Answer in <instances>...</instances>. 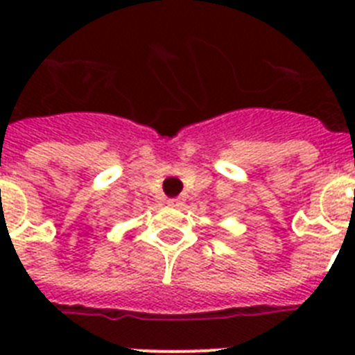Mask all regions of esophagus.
I'll list each match as a JSON object with an SVG mask.
<instances>
[{"instance_id":"1","label":"esophagus","mask_w":355,"mask_h":355,"mask_svg":"<svg viewBox=\"0 0 355 355\" xmlns=\"http://www.w3.org/2000/svg\"><path fill=\"white\" fill-rule=\"evenodd\" d=\"M168 205L175 206V208H180V206L184 205V199L183 197H172V199H168Z\"/></svg>"}]
</instances>
